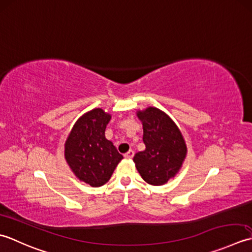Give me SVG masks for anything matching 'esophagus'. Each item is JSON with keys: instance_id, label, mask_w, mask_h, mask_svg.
<instances>
[{"instance_id": "obj_1", "label": "esophagus", "mask_w": 252, "mask_h": 252, "mask_svg": "<svg viewBox=\"0 0 252 252\" xmlns=\"http://www.w3.org/2000/svg\"><path fill=\"white\" fill-rule=\"evenodd\" d=\"M133 156H135V152H133L132 150H129V151H128L127 153H125V155H124V157L126 158H132Z\"/></svg>"}]
</instances>
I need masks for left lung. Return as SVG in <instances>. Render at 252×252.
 <instances>
[{"mask_svg": "<svg viewBox=\"0 0 252 252\" xmlns=\"http://www.w3.org/2000/svg\"><path fill=\"white\" fill-rule=\"evenodd\" d=\"M142 121L146 150L133 157L138 172L148 184L160 186L175 176L187 148L182 132L165 113L157 107L138 112Z\"/></svg>", "mask_w": 252, "mask_h": 252, "instance_id": "left-lung-1", "label": "left lung"}]
</instances>
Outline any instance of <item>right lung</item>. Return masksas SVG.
<instances>
[{"instance_id": "obj_1", "label": "right lung", "mask_w": 252, "mask_h": 252, "mask_svg": "<svg viewBox=\"0 0 252 252\" xmlns=\"http://www.w3.org/2000/svg\"><path fill=\"white\" fill-rule=\"evenodd\" d=\"M111 115L94 109L76 122L65 143V158L80 181L92 187L109 182L123 158L115 146L105 138Z\"/></svg>"}]
</instances>
